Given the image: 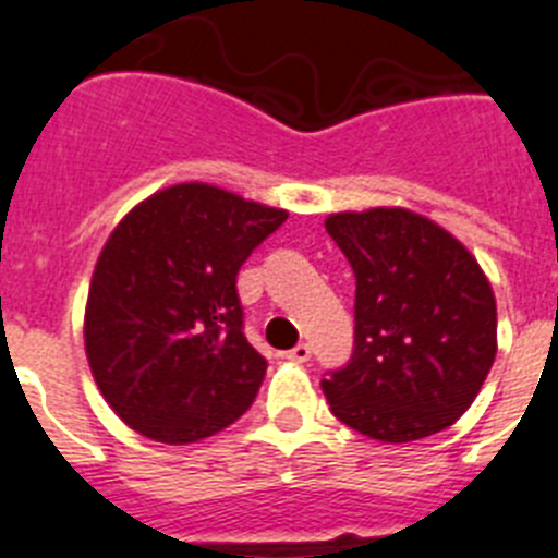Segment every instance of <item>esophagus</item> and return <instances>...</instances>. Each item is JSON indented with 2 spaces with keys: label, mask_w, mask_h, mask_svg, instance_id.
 <instances>
[{
  "label": "esophagus",
  "mask_w": 558,
  "mask_h": 558,
  "mask_svg": "<svg viewBox=\"0 0 558 558\" xmlns=\"http://www.w3.org/2000/svg\"><path fill=\"white\" fill-rule=\"evenodd\" d=\"M308 357H312V345L308 343H298L294 349L287 351V360H292V363H306Z\"/></svg>",
  "instance_id": "1"
}]
</instances>
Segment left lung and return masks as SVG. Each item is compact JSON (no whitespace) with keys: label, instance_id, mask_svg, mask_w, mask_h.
Wrapping results in <instances>:
<instances>
[{"label":"left lung","instance_id":"1","mask_svg":"<svg viewBox=\"0 0 558 558\" xmlns=\"http://www.w3.org/2000/svg\"><path fill=\"white\" fill-rule=\"evenodd\" d=\"M349 257L354 357L323 380L331 414L377 442H414L471 409L496 357V298L462 241L405 207L335 213Z\"/></svg>","mask_w":558,"mask_h":558}]
</instances>
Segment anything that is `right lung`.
<instances>
[{"instance_id":"right-lung-1","label":"right lung","mask_w":558,"mask_h":558,"mask_svg":"<svg viewBox=\"0 0 558 558\" xmlns=\"http://www.w3.org/2000/svg\"><path fill=\"white\" fill-rule=\"evenodd\" d=\"M289 213L204 181L153 192L110 232L84 306V354L121 423L163 446L232 425L266 360L243 337L238 269Z\"/></svg>"}]
</instances>
